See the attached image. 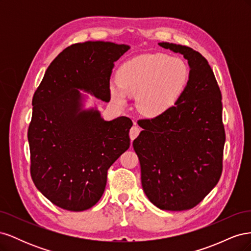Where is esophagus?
<instances>
[{
  "label": "esophagus",
  "mask_w": 251,
  "mask_h": 251,
  "mask_svg": "<svg viewBox=\"0 0 251 251\" xmlns=\"http://www.w3.org/2000/svg\"><path fill=\"white\" fill-rule=\"evenodd\" d=\"M139 133H140V128L137 126H132L131 130H130V138H131V140L133 141L139 135Z\"/></svg>",
  "instance_id": "obj_1"
}]
</instances>
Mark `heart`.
Returning a JSON list of instances; mask_svg holds the SVG:
<instances>
[{"label":"heart","instance_id":"obj_1","mask_svg":"<svg viewBox=\"0 0 251 251\" xmlns=\"http://www.w3.org/2000/svg\"><path fill=\"white\" fill-rule=\"evenodd\" d=\"M188 68L179 57L162 53L143 54L119 67L117 79L109 83L112 100L124 107L136 94V107L147 116H158L170 110L186 86Z\"/></svg>","mask_w":251,"mask_h":251}]
</instances>
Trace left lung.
<instances>
[{
	"label": "left lung",
	"mask_w": 251,
	"mask_h": 251,
	"mask_svg": "<svg viewBox=\"0 0 251 251\" xmlns=\"http://www.w3.org/2000/svg\"><path fill=\"white\" fill-rule=\"evenodd\" d=\"M158 45L187 59L188 81L170 110L138 121L143 131L133 148L149 200L160 209L180 211L199 204L221 177L222 95L208 62L198 51L173 43Z\"/></svg>",
	"instance_id": "1"
}]
</instances>
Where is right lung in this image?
Segmentation results:
<instances>
[{"instance_id": "right-lung-1", "label": "right lung", "mask_w": 251, "mask_h": 251, "mask_svg": "<svg viewBox=\"0 0 251 251\" xmlns=\"http://www.w3.org/2000/svg\"><path fill=\"white\" fill-rule=\"evenodd\" d=\"M128 49L101 41L73 44L50 64L33 95L30 173L36 188L60 208L82 211L95 205L110 166L130 148L132 120L105 121L96 108L83 109L78 91L110 101L114 63Z\"/></svg>"}]
</instances>
